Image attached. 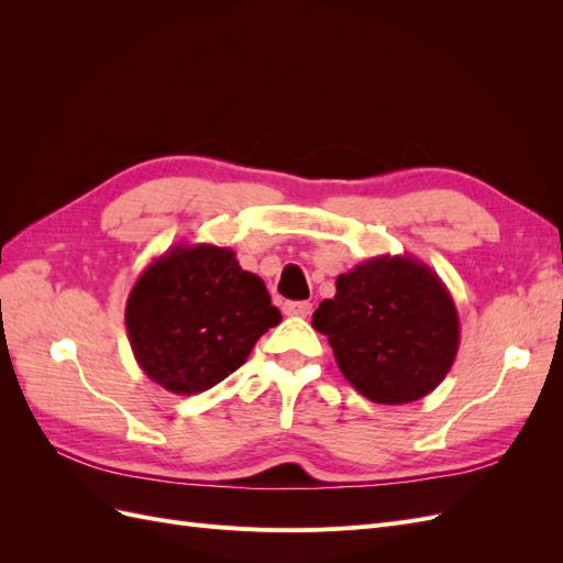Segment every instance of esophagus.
<instances>
[{"label":"esophagus","instance_id":"1","mask_svg":"<svg viewBox=\"0 0 563 563\" xmlns=\"http://www.w3.org/2000/svg\"><path fill=\"white\" fill-rule=\"evenodd\" d=\"M310 312H312V305L308 300L284 302V314H288V317H308Z\"/></svg>","mask_w":563,"mask_h":563}]
</instances>
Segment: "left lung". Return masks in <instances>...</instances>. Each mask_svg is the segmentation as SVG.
<instances>
[{
    "label": "left lung",
    "instance_id": "8db88e82",
    "mask_svg": "<svg viewBox=\"0 0 563 563\" xmlns=\"http://www.w3.org/2000/svg\"><path fill=\"white\" fill-rule=\"evenodd\" d=\"M347 383L376 404L428 397L451 371L460 321L446 284L413 255H376L335 279L312 314Z\"/></svg>",
    "mask_w": 563,
    "mask_h": 563
}]
</instances>
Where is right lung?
Returning a JSON list of instances; mask_svg holds the SVG:
<instances>
[{
  "label": "right lung",
  "mask_w": 563,
  "mask_h": 563,
  "mask_svg": "<svg viewBox=\"0 0 563 563\" xmlns=\"http://www.w3.org/2000/svg\"><path fill=\"white\" fill-rule=\"evenodd\" d=\"M124 321L145 376L187 397L240 368L282 314L230 246L176 244L141 272Z\"/></svg>",
  "instance_id": "right-lung-1"
}]
</instances>
